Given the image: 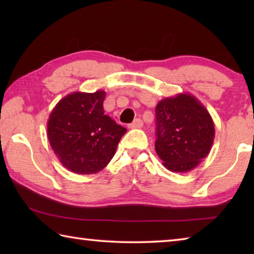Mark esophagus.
I'll return each instance as SVG.
<instances>
[{
  "instance_id": "34e87169",
  "label": "esophagus",
  "mask_w": 254,
  "mask_h": 254,
  "mask_svg": "<svg viewBox=\"0 0 254 254\" xmlns=\"http://www.w3.org/2000/svg\"><path fill=\"white\" fill-rule=\"evenodd\" d=\"M142 127H143V122H142V120H141V119L134 120V121H133L130 124V126H128V127H130V128H140Z\"/></svg>"
}]
</instances>
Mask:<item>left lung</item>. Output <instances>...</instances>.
<instances>
[{"mask_svg":"<svg viewBox=\"0 0 254 254\" xmlns=\"http://www.w3.org/2000/svg\"><path fill=\"white\" fill-rule=\"evenodd\" d=\"M156 152L173 173H187L208 156L215 137L213 119L188 93L166 97L156 106Z\"/></svg>","mask_w":254,"mask_h":254,"instance_id":"obj_1","label":"left lung"}]
</instances>
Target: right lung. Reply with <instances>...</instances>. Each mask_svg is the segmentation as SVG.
I'll return each instance as SVG.
<instances>
[{
	"instance_id": "obj_1",
	"label": "right lung",
	"mask_w": 254,
	"mask_h": 254,
	"mask_svg": "<svg viewBox=\"0 0 254 254\" xmlns=\"http://www.w3.org/2000/svg\"><path fill=\"white\" fill-rule=\"evenodd\" d=\"M106 93L74 92L54 107L47 135L63 166L78 175L96 174L109 165L127 128L104 114Z\"/></svg>"
}]
</instances>
